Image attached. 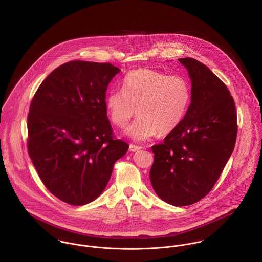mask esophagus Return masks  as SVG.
Wrapping results in <instances>:
<instances>
[{
  "instance_id": "34e87169",
  "label": "esophagus",
  "mask_w": 262,
  "mask_h": 262,
  "mask_svg": "<svg viewBox=\"0 0 262 262\" xmlns=\"http://www.w3.org/2000/svg\"><path fill=\"white\" fill-rule=\"evenodd\" d=\"M142 147H140V146H137V145H134V144H130V146H129V150L131 151V152H136V151H139V150H141Z\"/></svg>"
}]
</instances>
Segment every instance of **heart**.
Instances as JSON below:
<instances>
[{
    "mask_svg": "<svg viewBox=\"0 0 262 262\" xmlns=\"http://www.w3.org/2000/svg\"><path fill=\"white\" fill-rule=\"evenodd\" d=\"M190 101L191 88L185 76L138 69L124 76L122 90L108 93L106 109L119 128L126 127L137 110L139 118L126 133L136 141H144L158 133L173 132L183 122Z\"/></svg>",
    "mask_w": 262,
    "mask_h": 262,
    "instance_id": "obj_1",
    "label": "heart"
}]
</instances>
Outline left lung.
Here are the masks:
<instances>
[{
	"instance_id": "obj_1",
	"label": "left lung",
	"mask_w": 262,
	"mask_h": 262,
	"mask_svg": "<svg viewBox=\"0 0 262 262\" xmlns=\"http://www.w3.org/2000/svg\"><path fill=\"white\" fill-rule=\"evenodd\" d=\"M191 80L181 125L151 147L150 181L164 202L182 207L205 198L220 178L237 138L235 102L224 82L194 58H180Z\"/></svg>"
}]
</instances>
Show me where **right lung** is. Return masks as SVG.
Here are the masks:
<instances>
[{"label":"right lung","instance_id":"add662e5","mask_svg":"<svg viewBox=\"0 0 262 262\" xmlns=\"http://www.w3.org/2000/svg\"><path fill=\"white\" fill-rule=\"evenodd\" d=\"M119 72L108 62L69 61L41 82L31 101L29 156L46 188L70 205L96 200L129 148L113 135L107 117L106 92Z\"/></svg>","mask_w":262,"mask_h":262}]
</instances>
